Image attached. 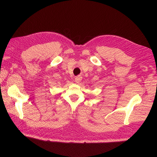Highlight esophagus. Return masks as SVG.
I'll return each instance as SVG.
<instances>
[{"label":"esophagus","mask_w":157,"mask_h":157,"mask_svg":"<svg viewBox=\"0 0 157 157\" xmlns=\"http://www.w3.org/2000/svg\"><path fill=\"white\" fill-rule=\"evenodd\" d=\"M81 80H82V78L80 76H78L75 78V82H76V83H79V82H80Z\"/></svg>","instance_id":"34e87169"}]
</instances>
